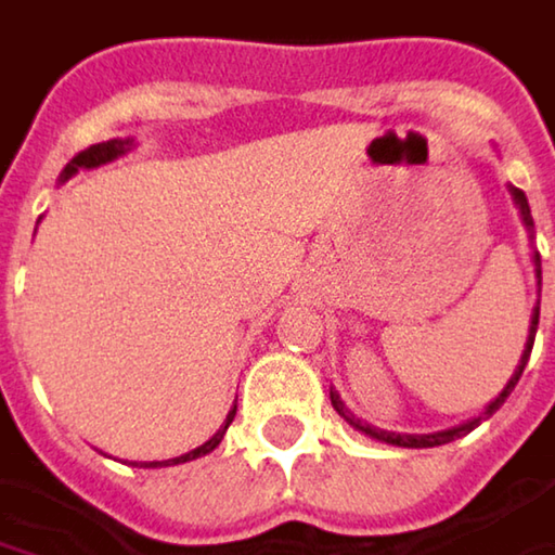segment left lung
Wrapping results in <instances>:
<instances>
[{"label":"left lung","mask_w":555,"mask_h":555,"mask_svg":"<svg viewBox=\"0 0 555 555\" xmlns=\"http://www.w3.org/2000/svg\"><path fill=\"white\" fill-rule=\"evenodd\" d=\"M511 194H514V204L520 207V217H524V227L527 230H533V217H530V204H527V194L520 191V188H511ZM533 266H537V289H540V253H533ZM537 325H540V302H537V309H533V319H530V335H527V348H524V354H520V364H517V371H514V377L507 380V387L498 393V400L478 416V420H472V423H465V426H455V429H446V433H433V436H406V433H387V429H377V426H371V423H361L345 403H341V397L332 390V406L338 410V416H345L354 429H361L364 436H371V439H380V442H390V446H403V449H433V446H446V442H455L459 436H465V433H472L481 420H488L494 410H501V403L511 397V390L517 387V380H520V374H524V367H527V361H530V351H533V338H537Z\"/></svg>","instance_id":"left-lung-1"}]
</instances>
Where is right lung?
Here are the masks:
<instances>
[{
  "label": "right lung",
  "mask_w": 555,
  "mask_h": 555,
  "mask_svg": "<svg viewBox=\"0 0 555 555\" xmlns=\"http://www.w3.org/2000/svg\"><path fill=\"white\" fill-rule=\"evenodd\" d=\"M132 149V139H109V142H96V145H90V149H83V152H77L70 162H67V168L61 171V181H67L70 175H77L80 168H96V165H106V162H113V158H119L122 152H129ZM233 416H236V406L227 413V423L204 442V446H197L194 452H188V455H178V459H168L171 465H181V462H191V459H201V455H207V452H214L217 446H220V439H223V433H227V426L233 423ZM168 462H149L145 468H158V465H168Z\"/></svg>",
  "instance_id": "add662e5"
}]
</instances>
